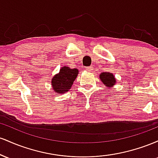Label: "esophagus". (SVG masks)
I'll return each mask as SVG.
<instances>
[{"label": "esophagus", "instance_id": "1", "mask_svg": "<svg viewBox=\"0 0 158 158\" xmlns=\"http://www.w3.org/2000/svg\"><path fill=\"white\" fill-rule=\"evenodd\" d=\"M94 68H93V67H92V66H90V67H87V68H85V69H86V70H87V71H89V72H91L92 71V70H94V69H93Z\"/></svg>", "mask_w": 158, "mask_h": 158}]
</instances>
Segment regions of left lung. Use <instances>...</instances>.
<instances>
[{
  "mask_svg": "<svg viewBox=\"0 0 158 158\" xmlns=\"http://www.w3.org/2000/svg\"><path fill=\"white\" fill-rule=\"evenodd\" d=\"M99 79L103 84L110 88L114 87V85H115L116 82H117L114 74L109 73V72H104V73H100Z\"/></svg>",
  "mask_w": 158,
  "mask_h": 158,
  "instance_id": "obj_1",
  "label": "left lung"
}]
</instances>
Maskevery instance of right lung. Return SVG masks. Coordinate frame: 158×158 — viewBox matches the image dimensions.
Here are the masks:
<instances>
[{
	"label": "right lung",
	"instance_id": "obj_1",
	"mask_svg": "<svg viewBox=\"0 0 158 158\" xmlns=\"http://www.w3.org/2000/svg\"><path fill=\"white\" fill-rule=\"evenodd\" d=\"M79 70L77 68L71 69L69 67H62L51 80L52 88L58 95L64 94L70 89L73 81L77 77Z\"/></svg>",
	"mask_w": 158,
	"mask_h": 158
}]
</instances>
